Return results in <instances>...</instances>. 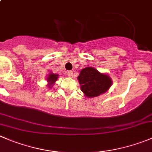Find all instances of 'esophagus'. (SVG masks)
<instances>
[{
    "label": "esophagus",
    "mask_w": 152,
    "mask_h": 152,
    "mask_svg": "<svg viewBox=\"0 0 152 152\" xmlns=\"http://www.w3.org/2000/svg\"><path fill=\"white\" fill-rule=\"evenodd\" d=\"M67 75L69 77H73V72H72V71H69Z\"/></svg>",
    "instance_id": "obj_1"
}]
</instances>
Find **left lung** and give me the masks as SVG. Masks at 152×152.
I'll list each match as a JSON object with an SVG mask.
<instances>
[{
  "label": "left lung",
  "instance_id": "1",
  "mask_svg": "<svg viewBox=\"0 0 152 152\" xmlns=\"http://www.w3.org/2000/svg\"><path fill=\"white\" fill-rule=\"evenodd\" d=\"M80 89L87 98L98 97L109 90L113 80L106 73H102L93 67L82 69L77 77Z\"/></svg>",
  "mask_w": 152,
  "mask_h": 152
}]
</instances>
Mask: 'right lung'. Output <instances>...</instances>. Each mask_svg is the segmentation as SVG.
<instances>
[{"mask_svg": "<svg viewBox=\"0 0 152 152\" xmlns=\"http://www.w3.org/2000/svg\"><path fill=\"white\" fill-rule=\"evenodd\" d=\"M59 78V75L57 74H54L53 72H50V73L48 74L47 77H46V80H47V86L50 89L53 86V85L55 84L56 81L57 80V79Z\"/></svg>", "mask_w": 152, "mask_h": 152, "instance_id": "add662e5", "label": "right lung"}]
</instances>
